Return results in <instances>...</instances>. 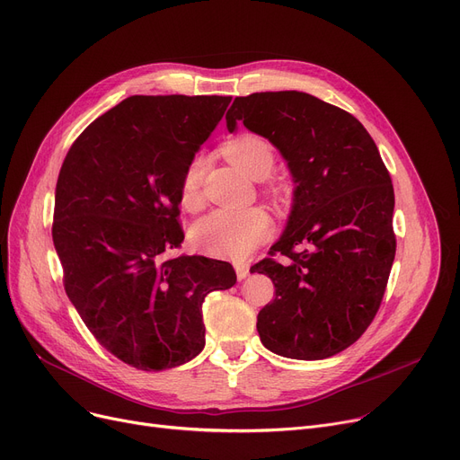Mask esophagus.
Wrapping results in <instances>:
<instances>
[{
    "label": "esophagus",
    "mask_w": 460,
    "mask_h": 460,
    "mask_svg": "<svg viewBox=\"0 0 460 460\" xmlns=\"http://www.w3.org/2000/svg\"><path fill=\"white\" fill-rule=\"evenodd\" d=\"M234 270H236V278L238 279H246L248 274H250V265L248 263H236Z\"/></svg>",
    "instance_id": "1"
}]
</instances>
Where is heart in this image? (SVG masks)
<instances>
[{"label":"heart","mask_w":460,"mask_h":460,"mask_svg":"<svg viewBox=\"0 0 460 460\" xmlns=\"http://www.w3.org/2000/svg\"><path fill=\"white\" fill-rule=\"evenodd\" d=\"M233 165L252 178H267L274 167V150L259 135H241L224 148ZM205 162L195 157L182 178V205L193 207L199 197ZM272 229V219L261 207L214 208L199 217L191 229L193 244L205 253L231 261H243L259 244L265 243Z\"/></svg>","instance_id":"heart-1"}]
</instances>
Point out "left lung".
<instances>
[{
    "label": "left lung",
    "mask_w": 460,
    "mask_h": 460,
    "mask_svg": "<svg viewBox=\"0 0 460 460\" xmlns=\"http://www.w3.org/2000/svg\"><path fill=\"white\" fill-rule=\"evenodd\" d=\"M243 122L269 138L293 178V203L270 255L250 269L276 296L257 315L267 349L319 361L358 341L382 305L394 261V191L368 131L349 112L305 92L234 97Z\"/></svg>",
    "instance_id": "obj_1"
}]
</instances>
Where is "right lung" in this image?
<instances>
[{"mask_svg":"<svg viewBox=\"0 0 460 460\" xmlns=\"http://www.w3.org/2000/svg\"><path fill=\"white\" fill-rule=\"evenodd\" d=\"M231 97L131 95L67 152L52 241L64 286L95 341L138 370L181 367L205 348L203 303L233 267L181 248L182 178Z\"/></svg>","mask_w":460,"mask_h":460,"instance_id":"right-lung-1","label":"right lung"}]
</instances>
